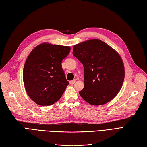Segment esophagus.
Returning a JSON list of instances; mask_svg holds the SVG:
<instances>
[{
  "instance_id": "esophagus-1",
  "label": "esophagus",
  "mask_w": 147,
  "mask_h": 147,
  "mask_svg": "<svg viewBox=\"0 0 147 147\" xmlns=\"http://www.w3.org/2000/svg\"><path fill=\"white\" fill-rule=\"evenodd\" d=\"M76 80H72V81H69V84H71V85H73L74 83H75V82H76Z\"/></svg>"
}]
</instances>
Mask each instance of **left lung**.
Masks as SVG:
<instances>
[{"instance_id":"left-lung-1","label":"left lung","mask_w":147,"mask_h":147,"mask_svg":"<svg viewBox=\"0 0 147 147\" xmlns=\"http://www.w3.org/2000/svg\"><path fill=\"white\" fill-rule=\"evenodd\" d=\"M73 54L84 69V86L79 92L84 101L101 105L117 96L125 78L124 64L117 51L100 39H90L74 45Z\"/></svg>"}]
</instances>
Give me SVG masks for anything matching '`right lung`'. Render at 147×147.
<instances>
[{
	"mask_svg": "<svg viewBox=\"0 0 147 147\" xmlns=\"http://www.w3.org/2000/svg\"><path fill=\"white\" fill-rule=\"evenodd\" d=\"M69 46L42 43L27 57L23 69V81L28 96L36 103L49 106L62 96L69 82L62 68Z\"/></svg>",
	"mask_w": 147,
	"mask_h": 147,
	"instance_id": "right-lung-1",
	"label": "right lung"
}]
</instances>
